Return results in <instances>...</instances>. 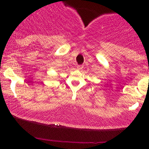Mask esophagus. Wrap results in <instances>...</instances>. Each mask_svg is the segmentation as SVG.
Segmentation results:
<instances>
[{"label":"esophagus","mask_w":149,"mask_h":149,"mask_svg":"<svg viewBox=\"0 0 149 149\" xmlns=\"http://www.w3.org/2000/svg\"><path fill=\"white\" fill-rule=\"evenodd\" d=\"M77 69H79V70H81V69L83 68V65H78V66H77Z\"/></svg>","instance_id":"34e87169"}]
</instances>
